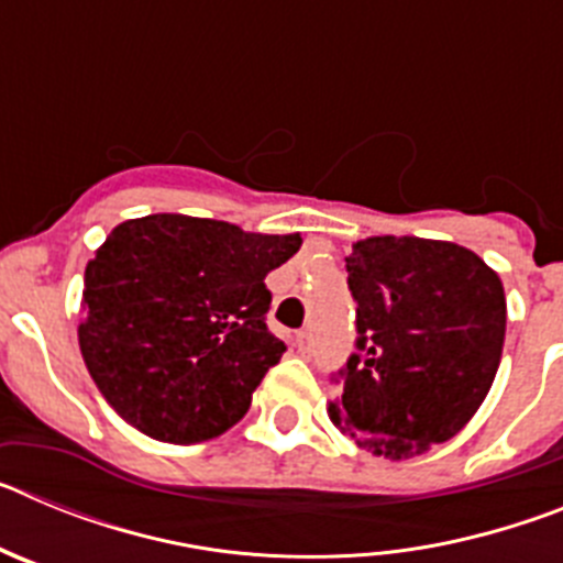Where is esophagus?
Here are the masks:
<instances>
[{"instance_id": "obj_1", "label": "esophagus", "mask_w": 563, "mask_h": 563, "mask_svg": "<svg viewBox=\"0 0 563 563\" xmlns=\"http://www.w3.org/2000/svg\"><path fill=\"white\" fill-rule=\"evenodd\" d=\"M296 346H298V352H307V350H310V332H307V330H298V332H296Z\"/></svg>"}]
</instances>
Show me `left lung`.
Listing matches in <instances>:
<instances>
[{
    "instance_id": "left-lung-1",
    "label": "left lung",
    "mask_w": 563,
    "mask_h": 563,
    "mask_svg": "<svg viewBox=\"0 0 563 563\" xmlns=\"http://www.w3.org/2000/svg\"><path fill=\"white\" fill-rule=\"evenodd\" d=\"M357 352L330 420L389 460L449 442L494 386L505 287L474 251L420 236H369L346 256Z\"/></svg>"
}]
</instances>
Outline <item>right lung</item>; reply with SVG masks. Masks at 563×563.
Wrapping results in <instances>:
<instances>
[{"mask_svg": "<svg viewBox=\"0 0 563 563\" xmlns=\"http://www.w3.org/2000/svg\"><path fill=\"white\" fill-rule=\"evenodd\" d=\"M298 233H247L220 220L148 213L107 236L84 271L78 346L129 426L191 445L225 434L287 350L265 324V276Z\"/></svg>", "mask_w": 563, "mask_h": 563, "instance_id": "right-lung-1", "label": "right lung"}]
</instances>
